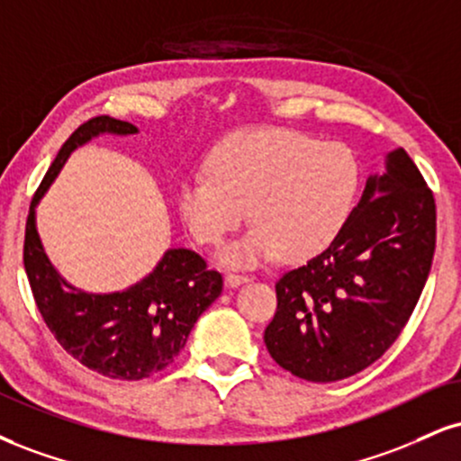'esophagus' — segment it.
<instances>
[{"label": "esophagus", "instance_id": "esophagus-1", "mask_svg": "<svg viewBox=\"0 0 461 461\" xmlns=\"http://www.w3.org/2000/svg\"><path fill=\"white\" fill-rule=\"evenodd\" d=\"M247 281H249L247 275H238V273H227L225 275V284L230 287H238V285L247 284Z\"/></svg>", "mask_w": 461, "mask_h": 461}]
</instances>
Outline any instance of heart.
<instances>
[{
    "label": "heart",
    "mask_w": 461,
    "mask_h": 461,
    "mask_svg": "<svg viewBox=\"0 0 461 461\" xmlns=\"http://www.w3.org/2000/svg\"><path fill=\"white\" fill-rule=\"evenodd\" d=\"M358 160L343 143L298 131H240L208 157V174L177 188V212L199 245H221L249 219L253 227L221 249L225 266L253 268L284 253L307 259L341 234L357 203Z\"/></svg>",
    "instance_id": "1"
}]
</instances>
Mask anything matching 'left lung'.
I'll return each instance as SVG.
<instances>
[{
	"instance_id": "obj_1",
	"label": "left lung",
	"mask_w": 461,
	"mask_h": 461,
	"mask_svg": "<svg viewBox=\"0 0 461 461\" xmlns=\"http://www.w3.org/2000/svg\"><path fill=\"white\" fill-rule=\"evenodd\" d=\"M434 249V193L397 148L329 249L276 281V313L264 332L270 357L309 382L369 367L408 324Z\"/></svg>"
}]
</instances>
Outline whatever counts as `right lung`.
<instances>
[{
  "label": "right lung",
  "instance_id": "obj_1",
  "mask_svg": "<svg viewBox=\"0 0 461 461\" xmlns=\"http://www.w3.org/2000/svg\"><path fill=\"white\" fill-rule=\"evenodd\" d=\"M103 132L135 135L137 126L98 115L66 140L32 199L23 264L44 324L70 357L107 378L141 380L174 363L199 315L219 298L223 276L191 249H169L157 268L129 290L87 294L66 284L42 249L36 206L72 149Z\"/></svg>",
  "mask_w": 461,
  "mask_h": 461
}]
</instances>
